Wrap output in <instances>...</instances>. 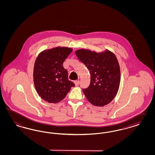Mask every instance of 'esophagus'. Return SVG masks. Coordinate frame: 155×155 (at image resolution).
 Masks as SVG:
<instances>
[{
  "label": "esophagus",
  "instance_id": "esophagus-1",
  "mask_svg": "<svg viewBox=\"0 0 155 155\" xmlns=\"http://www.w3.org/2000/svg\"><path fill=\"white\" fill-rule=\"evenodd\" d=\"M80 82L79 80H77V81H74V84H75V85L76 86L79 85H80Z\"/></svg>",
  "mask_w": 155,
  "mask_h": 155
}]
</instances>
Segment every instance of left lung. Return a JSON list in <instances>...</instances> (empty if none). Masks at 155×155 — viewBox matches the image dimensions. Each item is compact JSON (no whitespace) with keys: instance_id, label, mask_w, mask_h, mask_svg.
Segmentation results:
<instances>
[{"instance_id":"1","label":"left lung","mask_w":155,"mask_h":155,"mask_svg":"<svg viewBox=\"0 0 155 155\" xmlns=\"http://www.w3.org/2000/svg\"><path fill=\"white\" fill-rule=\"evenodd\" d=\"M78 59L88 68L91 82L83 92L91 104L104 106L110 102L118 92L120 70L115 54L107 50L102 53L87 49L75 51Z\"/></svg>"}]
</instances>
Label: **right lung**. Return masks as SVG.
<instances>
[{
	"mask_svg": "<svg viewBox=\"0 0 155 155\" xmlns=\"http://www.w3.org/2000/svg\"><path fill=\"white\" fill-rule=\"evenodd\" d=\"M73 51L71 48L57 47L41 52L35 62L34 82L38 95L49 103L63 100L75 86L68 79V72L63 64Z\"/></svg>",
	"mask_w": 155,
	"mask_h": 155,
	"instance_id": "right-lung-1",
	"label": "right lung"
}]
</instances>
